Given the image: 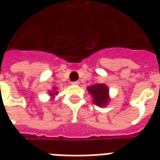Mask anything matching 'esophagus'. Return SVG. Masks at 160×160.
Returning <instances> with one entry per match:
<instances>
[{
    "instance_id": "34e87169",
    "label": "esophagus",
    "mask_w": 160,
    "mask_h": 160,
    "mask_svg": "<svg viewBox=\"0 0 160 160\" xmlns=\"http://www.w3.org/2000/svg\"><path fill=\"white\" fill-rule=\"evenodd\" d=\"M79 84H80L79 81H73V82H72V85H79Z\"/></svg>"
}]
</instances>
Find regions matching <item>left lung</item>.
<instances>
[{
	"label": "left lung",
	"mask_w": 160,
	"mask_h": 160,
	"mask_svg": "<svg viewBox=\"0 0 160 160\" xmlns=\"http://www.w3.org/2000/svg\"><path fill=\"white\" fill-rule=\"evenodd\" d=\"M87 91L92 98V102L94 104L100 107L107 104L109 101V89L107 86L104 84H96L87 87Z\"/></svg>",
	"instance_id": "obj_1"
}]
</instances>
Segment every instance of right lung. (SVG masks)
<instances>
[{
  "mask_svg": "<svg viewBox=\"0 0 160 160\" xmlns=\"http://www.w3.org/2000/svg\"><path fill=\"white\" fill-rule=\"evenodd\" d=\"M56 87H55V88H53V92H50V94H51V95H55V94H57V92H56ZM54 91L55 92V93L53 92Z\"/></svg>",
  "mask_w": 160,
  "mask_h": 160,
  "instance_id": "obj_1",
  "label": "right lung"
}]
</instances>
